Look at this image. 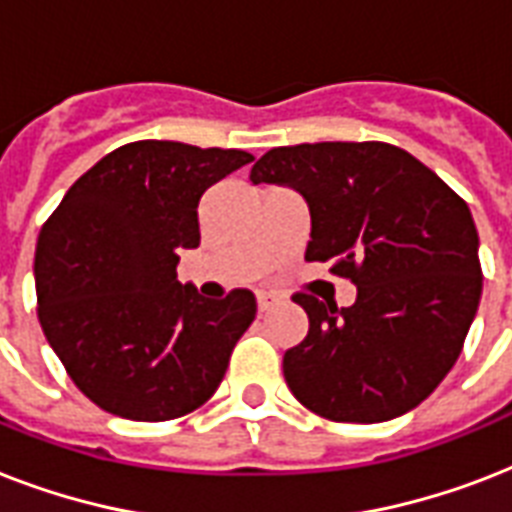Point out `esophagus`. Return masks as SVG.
Listing matches in <instances>:
<instances>
[{
  "mask_svg": "<svg viewBox=\"0 0 512 512\" xmlns=\"http://www.w3.org/2000/svg\"><path fill=\"white\" fill-rule=\"evenodd\" d=\"M273 305H276V297L268 295V292H257V311L260 313L271 311Z\"/></svg>",
  "mask_w": 512,
  "mask_h": 512,
  "instance_id": "esophagus-1",
  "label": "esophagus"
}]
</instances>
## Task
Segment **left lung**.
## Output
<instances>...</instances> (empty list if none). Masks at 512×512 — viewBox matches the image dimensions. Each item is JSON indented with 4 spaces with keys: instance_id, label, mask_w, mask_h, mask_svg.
<instances>
[{
    "instance_id": "8db88e82",
    "label": "left lung",
    "mask_w": 512,
    "mask_h": 512,
    "mask_svg": "<svg viewBox=\"0 0 512 512\" xmlns=\"http://www.w3.org/2000/svg\"><path fill=\"white\" fill-rule=\"evenodd\" d=\"M252 183L295 188L311 209L305 260L356 284V303L297 292L308 335L284 353V380L332 422H385L438 388L481 300L468 204L404 148L300 143L271 148Z\"/></svg>"
}]
</instances>
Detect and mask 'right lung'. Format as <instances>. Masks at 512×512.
I'll list each match as a JSON object with an SVG mask.
<instances>
[{
  "label": "right lung",
  "instance_id": "add662e5",
  "mask_svg": "<svg viewBox=\"0 0 512 512\" xmlns=\"http://www.w3.org/2000/svg\"><path fill=\"white\" fill-rule=\"evenodd\" d=\"M252 162L236 148L138 140L76 180L39 231V324L74 385L100 409L164 422L199 409L255 321L249 289L204 300L177 281L199 247V201Z\"/></svg>",
  "mask_w": 512,
  "mask_h": 512
}]
</instances>
